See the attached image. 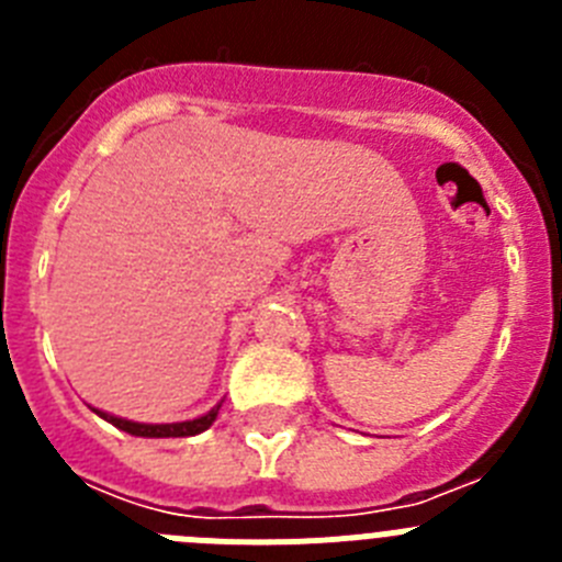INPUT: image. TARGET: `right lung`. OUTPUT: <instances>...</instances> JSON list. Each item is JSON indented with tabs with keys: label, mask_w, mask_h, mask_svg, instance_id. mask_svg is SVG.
Wrapping results in <instances>:
<instances>
[{
	"label": "right lung",
	"mask_w": 562,
	"mask_h": 562,
	"mask_svg": "<svg viewBox=\"0 0 562 562\" xmlns=\"http://www.w3.org/2000/svg\"><path fill=\"white\" fill-rule=\"evenodd\" d=\"M220 405H213L211 411H207L205 416H196V419H188V422H171V425H146V422H132V419H121V416L114 414H106V411H95L101 419H106L109 425H114V428L126 430V434L132 436H143V439H177V436H196L202 434V430H207L216 422V416H220Z\"/></svg>",
	"instance_id": "1"
}]
</instances>
